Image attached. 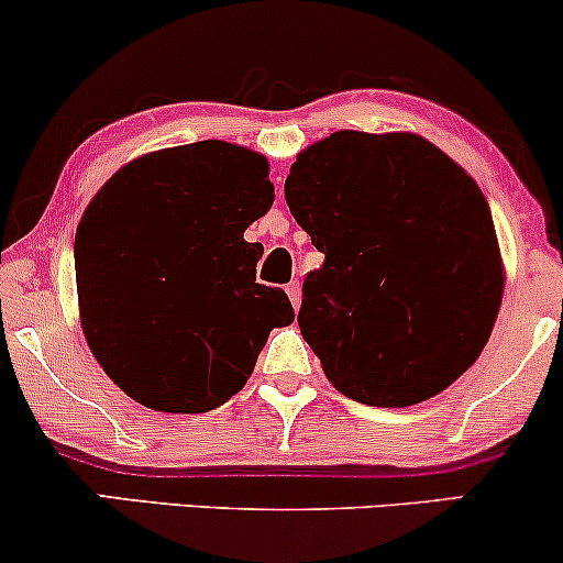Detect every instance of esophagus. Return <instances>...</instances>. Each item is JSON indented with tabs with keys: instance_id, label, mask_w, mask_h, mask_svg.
I'll return each mask as SVG.
<instances>
[{
	"instance_id": "1",
	"label": "esophagus",
	"mask_w": 563,
	"mask_h": 563,
	"mask_svg": "<svg viewBox=\"0 0 563 563\" xmlns=\"http://www.w3.org/2000/svg\"><path fill=\"white\" fill-rule=\"evenodd\" d=\"M286 294H288V299H290V303H294V307H299L301 303V288H299V283H288L286 286Z\"/></svg>"
}]
</instances>
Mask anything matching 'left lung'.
<instances>
[{
  "label": "left lung",
  "mask_w": 563,
  "mask_h": 563,
  "mask_svg": "<svg viewBox=\"0 0 563 563\" xmlns=\"http://www.w3.org/2000/svg\"><path fill=\"white\" fill-rule=\"evenodd\" d=\"M286 200L325 254L299 328L335 389L407 407L476 363L503 269L487 200L455 161L416 134L335 132L296 158Z\"/></svg>",
  "instance_id": "obj_1"
}]
</instances>
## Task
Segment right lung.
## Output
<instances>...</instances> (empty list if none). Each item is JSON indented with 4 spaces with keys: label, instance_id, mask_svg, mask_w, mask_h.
Returning a JSON list of instances; mask_svg holds the SVG:
<instances>
[{
    "label": "right lung",
    "instance_id": "add662e5",
    "mask_svg": "<svg viewBox=\"0 0 563 563\" xmlns=\"http://www.w3.org/2000/svg\"><path fill=\"white\" fill-rule=\"evenodd\" d=\"M267 161L219 140L129 164L76 232L84 335L119 389L153 410L206 412L238 394L286 290L256 283L245 228L273 206Z\"/></svg>",
    "mask_w": 563,
    "mask_h": 563
}]
</instances>
